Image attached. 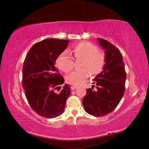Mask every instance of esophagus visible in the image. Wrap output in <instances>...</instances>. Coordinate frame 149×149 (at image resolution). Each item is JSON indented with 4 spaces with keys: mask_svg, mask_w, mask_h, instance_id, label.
<instances>
[{
    "mask_svg": "<svg viewBox=\"0 0 149 149\" xmlns=\"http://www.w3.org/2000/svg\"><path fill=\"white\" fill-rule=\"evenodd\" d=\"M77 88H78V86H71V90H74V89H76Z\"/></svg>",
    "mask_w": 149,
    "mask_h": 149,
    "instance_id": "obj_1",
    "label": "esophagus"
}]
</instances>
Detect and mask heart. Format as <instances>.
<instances>
[{"mask_svg":"<svg viewBox=\"0 0 149 149\" xmlns=\"http://www.w3.org/2000/svg\"><path fill=\"white\" fill-rule=\"evenodd\" d=\"M73 53L76 60H83L80 70L73 71L66 76V81L70 84L79 86L86 80L91 73L93 75L100 73L106 62V56L102 52L90 42H83L76 45L73 48ZM56 64L65 73L73 70L74 62L72 57L66 52H63L58 56Z\"/></svg>","mask_w":149,"mask_h":149,"instance_id":"obj_1","label":"heart"}]
</instances>
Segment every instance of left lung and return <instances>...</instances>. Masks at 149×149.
I'll list each match as a JSON object with an SVG mask.
<instances>
[{
  "instance_id": "8db88e82",
  "label": "left lung",
  "mask_w": 149,
  "mask_h": 149,
  "mask_svg": "<svg viewBox=\"0 0 149 149\" xmlns=\"http://www.w3.org/2000/svg\"><path fill=\"white\" fill-rule=\"evenodd\" d=\"M97 39L105 50L106 62L102 71L94 78L97 91L88 89L83 104L87 113L100 117L111 113L120 101L125 92L126 73L119 49L104 39Z\"/></svg>"
}]
</instances>
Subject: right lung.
<instances>
[{
	"mask_svg": "<svg viewBox=\"0 0 149 149\" xmlns=\"http://www.w3.org/2000/svg\"><path fill=\"white\" fill-rule=\"evenodd\" d=\"M69 40L48 38L34 44L27 53L22 68V86L30 107L36 113L55 118L63 113L71 94L65 84L60 93L55 89L64 83L55 67L58 56L68 47Z\"/></svg>",
	"mask_w": 149,
	"mask_h": 149,
	"instance_id": "right-lung-1",
	"label": "right lung"
}]
</instances>
